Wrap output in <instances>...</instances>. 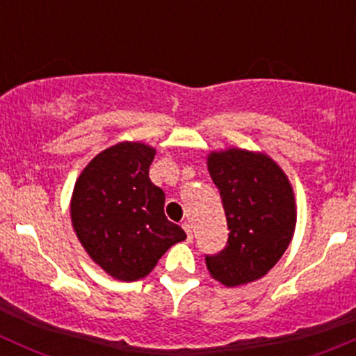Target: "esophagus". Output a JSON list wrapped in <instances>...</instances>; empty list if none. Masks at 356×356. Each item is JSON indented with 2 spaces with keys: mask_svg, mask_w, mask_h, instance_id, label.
I'll return each mask as SVG.
<instances>
[{
  "mask_svg": "<svg viewBox=\"0 0 356 356\" xmlns=\"http://www.w3.org/2000/svg\"><path fill=\"white\" fill-rule=\"evenodd\" d=\"M182 229L186 231V234H188V239L191 241L193 239V229H191V224L189 222H182Z\"/></svg>",
  "mask_w": 356,
  "mask_h": 356,
  "instance_id": "esophagus-1",
  "label": "esophagus"
}]
</instances>
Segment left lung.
I'll return each instance as SVG.
<instances>
[{
  "mask_svg": "<svg viewBox=\"0 0 356 356\" xmlns=\"http://www.w3.org/2000/svg\"><path fill=\"white\" fill-rule=\"evenodd\" d=\"M208 172L218 188L229 239L207 268L224 286L264 277L288 250L296 227V204L288 175L265 153L229 148L208 155Z\"/></svg>",
  "mask_w": 356,
  "mask_h": 356,
  "instance_id": "1",
  "label": "left lung"
}]
</instances>
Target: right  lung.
<instances>
[{
    "instance_id": "obj_1",
    "label": "right lung",
    "mask_w": 356,
    "mask_h": 356,
    "mask_svg": "<svg viewBox=\"0 0 356 356\" xmlns=\"http://www.w3.org/2000/svg\"><path fill=\"white\" fill-rule=\"evenodd\" d=\"M155 148L124 141L96 155L79 175L70 217L95 264L118 281H138L186 239L165 217V193L149 181Z\"/></svg>"
}]
</instances>
